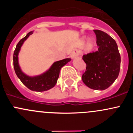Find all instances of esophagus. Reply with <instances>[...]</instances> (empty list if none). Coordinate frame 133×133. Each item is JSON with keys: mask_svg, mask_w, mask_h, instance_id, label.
<instances>
[{"mask_svg": "<svg viewBox=\"0 0 133 133\" xmlns=\"http://www.w3.org/2000/svg\"><path fill=\"white\" fill-rule=\"evenodd\" d=\"M78 51L77 49H75V50L73 51L71 53V57L72 59H74L78 57Z\"/></svg>", "mask_w": 133, "mask_h": 133, "instance_id": "obj_1", "label": "esophagus"}]
</instances>
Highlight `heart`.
Wrapping results in <instances>:
<instances>
[{
  "instance_id": "1",
  "label": "heart",
  "mask_w": 133,
  "mask_h": 133,
  "mask_svg": "<svg viewBox=\"0 0 133 133\" xmlns=\"http://www.w3.org/2000/svg\"><path fill=\"white\" fill-rule=\"evenodd\" d=\"M94 45H95V41L92 38H90L88 41V48L89 49H91L92 48H93Z\"/></svg>"
}]
</instances>
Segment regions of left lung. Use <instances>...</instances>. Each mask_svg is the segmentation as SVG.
Here are the masks:
<instances>
[{
  "label": "left lung",
  "instance_id": "8db88e82",
  "mask_svg": "<svg viewBox=\"0 0 133 133\" xmlns=\"http://www.w3.org/2000/svg\"><path fill=\"white\" fill-rule=\"evenodd\" d=\"M96 34V51L83 55L86 71L82 81L88 88L95 90H105L118 76L121 58L115 40L105 32L94 30Z\"/></svg>",
  "mask_w": 133,
  "mask_h": 133
}]
</instances>
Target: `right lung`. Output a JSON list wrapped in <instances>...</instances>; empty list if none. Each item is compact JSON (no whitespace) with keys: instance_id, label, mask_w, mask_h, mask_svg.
I'll use <instances>...</instances> for the list:
<instances>
[{"instance_id":"1","label":"right lung","mask_w":133,"mask_h":133,"mask_svg":"<svg viewBox=\"0 0 133 133\" xmlns=\"http://www.w3.org/2000/svg\"><path fill=\"white\" fill-rule=\"evenodd\" d=\"M33 33V31L29 32L25 37L19 41L16 46L13 53V67L15 71L18 78L22 84L28 89L33 91L42 92L48 91L53 88L56 85L59 77L61 68L67 63L71 61V58H65L59 61L55 62L49 69L42 74L36 76H28L25 74L21 69L18 63V53L21 51V47L27 38Z\"/></svg>"}]
</instances>
